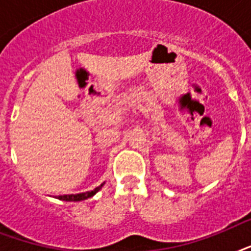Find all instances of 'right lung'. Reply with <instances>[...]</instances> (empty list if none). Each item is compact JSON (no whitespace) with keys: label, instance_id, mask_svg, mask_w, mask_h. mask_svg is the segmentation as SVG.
<instances>
[{"label":"right lung","instance_id":"1","mask_svg":"<svg viewBox=\"0 0 251 251\" xmlns=\"http://www.w3.org/2000/svg\"><path fill=\"white\" fill-rule=\"evenodd\" d=\"M105 182H102L100 186H98L96 189L91 191H86V193H79V194H70V195H58L57 199H60V201H66V202H80V201H84V199H88L91 197H94L96 193H98L100 189L102 187Z\"/></svg>","mask_w":251,"mask_h":251}]
</instances>
